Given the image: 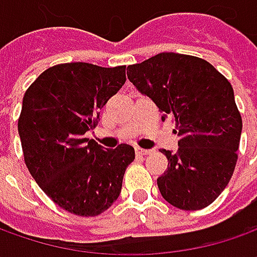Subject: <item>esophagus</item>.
<instances>
[{"mask_svg":"<svg viewBox=\"0 0 257 257\" xmlns=\"http://www.w3.org/2000/svg\"><path fill=\"white\" fill-rule=\"evenodd\" d=\"M136 153L139 154V156H147V154L152 153V150H147V149H140V147H137V149H136Z\"/></svg>","mask_w":257,"mask_h":257,"instance_id":"obj_1","label":"esophagus"}]
</instances>
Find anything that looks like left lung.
Returning a JSON list of instances; mask_svg holds the SVG:
<instances>
[{"label":"left lung","instance_id":"obj_1","mask_svg":"<svg viewBox=\"0 0 257 257\" xmlns=\"http://www.w3.org/2000/svg\"><path fill=\"white\" fill-rule=\"evenodd\" d=\"M127 77L176 121L179 150L162 152L169 166L157 179L164 200L182 210L207 207L230 182L237 162L242 115L232 84L206 60L177 53L128 65Z\"/></svg>","mask_w":257,"mask_h":257}]
</instances>
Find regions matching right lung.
<instances>
[{
  "label": "right lung",
  "mask_w": 257,
  "mask_h": 257,
  "mask_svg": "<svg viewBox=\"0 0 257 257\" xmlns=\"http://www.w3.org/2000/svg\"><path fill=\"white\" fill-rule=\"evenodd\" d=\"M125 83V65L65 63L47 68L27 88L18 118L24 162L41 190L67 212L93 217L121 192L134 149H103L85 133Z\"/></svg>",
  "instance_id": "add662e5"
}]
</instances>
